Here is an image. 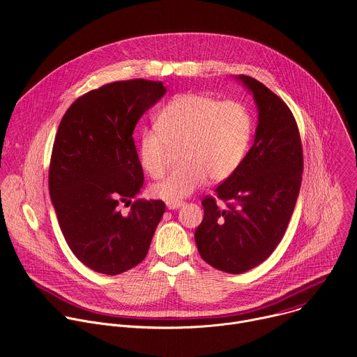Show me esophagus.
I'll use <instances>...</instances> for the list:
<instances>
[{"label": "esophagus", "mask_w": 357, "mask_h": 357, "mask_svg": "<svg viewBox=\"0 0 357 357\" xmlns=\"http://www.w3.org/2000/svg\"><path fill=\"white\" fill-rule=\"evenodd\" d=\"M183 205H185V202H182V200H171V202H167V208L171 209V211L179 209V208L183 206Z\"/></svg>", "instance_id": "esophagus-1"}]
</instances>
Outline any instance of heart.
I'll return each instance as SVG.
<instances>
[{
  "label": "heart",
  "mask_w": 357,
  "mask_h": 357,
  "mask_svg": "<svg viewBox=\"0 0 357 357\" xmlns=\"http://www.w3.org/2000/svg\"><path fill=\"white\" fill-rule=\"evenodd\" d=\"M252 132L251 116L236 100L183 93L172 97L157 113L154 126L138 139V162L151 178H161L169 146L179 145L181 162L149 188L154 197L182 200L206 183L225 181L241 165Z\"/></svg>",
  "instance_id": "heart-1"
}]
</instances>
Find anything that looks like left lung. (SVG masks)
<instances>
[{"label": "left lung", "instance_id": "1", "mask_svg": "<svg viewBox=\"0 0 357 357\" xmlns=\"http://www.w3.org/2000/svg\"><path fill=\"white\" fill-rule=\"evenodd\" d=\"M259 109L254 144L241 165L202 200L195 240L212 267L241 274L267 260L282 240L301 188L303 155L295 117L275 93L240 75ZM216 198L225 202L219 208Z\"/></svg>", "mask_w": 357, "mask_h": 357}]
</instances>
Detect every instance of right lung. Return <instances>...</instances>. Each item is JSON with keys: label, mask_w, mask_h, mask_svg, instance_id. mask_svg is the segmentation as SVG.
Masks as SVG:
<instances>
[{"label": "right lung", "mask_w": 357, "mask_h": 357, "mask_svg": "<svg viewBox=\"0 0 357 357\" xmlns=\"http://www.w3.org/2000/svg\"><path fill=\"white\" fill-rule=\"evenodd\" d=\"M162 82H113L76 98L65 113L49 165V193L65 240L93 271L117 275L139 264L165 212L137 199L144 183L132 132L165 94Z\"/></svg>", "instance_id": "add662e5"}]
</instances>
